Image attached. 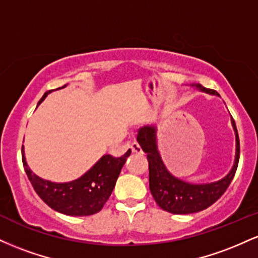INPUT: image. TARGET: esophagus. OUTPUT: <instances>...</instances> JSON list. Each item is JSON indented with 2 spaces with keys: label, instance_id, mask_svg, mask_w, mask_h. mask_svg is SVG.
Returning <instances> with one entry per match:
<instances>
[{
  "label": "esophagus",
  "instance_id": "esophagus-1",
  "mask_svg": "<svg viewBox=\"0 0 258 258\" xmlns=\"http://www.w3.org/2000/svg\"><path fill=\"white\" fill-rule=\"evenodd\" d=\"M131 150L133 153H137V154H143V149H142V147L139 146L137 142H133L131 144Z\"/></svg>",
  "mask_w": 258,
  "mask_h": 258
}]
</instances>
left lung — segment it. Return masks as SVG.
Segmentation results:
<instances>
[{
	"mask_svg": "<svg viewBox=\"0 0 258 258\" xmlns=\"http://www.w3.org/2000/svg\"><path fill=\"white\" fill-rule=\"evenodd\" d=\"M191 86H195L206 93L217 94L216 91L203 87L200 84ZM232 125L235 132L236 141L235 161H234L233 168L224 178L214 183H207V184H191L172 176L167 171L158 152L156 127L144 126L139 130L137 141L143 152L147 153V159L149 162V189L156 204L162 210L174 215L194 214L211 206L224 194L234 178V174L238 168L239 156H240L238 130H236L235 121L233 120V117Z\"/></svg>",
	"mask_w": 258,
	"mask_h": 258,
	"instance_id": "obj_1",
	"label": "left lung"
}]
</instances>
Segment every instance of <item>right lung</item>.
<instances>
[{
	"label": "right lung",
	"instance_id": "1",
	"mask_svg": "<svg viewBox=\"0 0 258 258\" xmlns=\"http://www.w3.org/2000/svg\"><path fill=\"white\" fill-rule=\"evenodd\" d=\"M65 86L67 85L59 88H64ZM52 91L46 92L38 104ZM130 154L131 149L120 158L103 155L97 164L80 178L68 183H54L32 173L26 164L24 147H22L23 165L35 191L51 209L68 216H90L99 212L112 193L121 168Z\"/></svg>",
	"mask_w": 258,
	"mask_h": 258
}]
</instances>
